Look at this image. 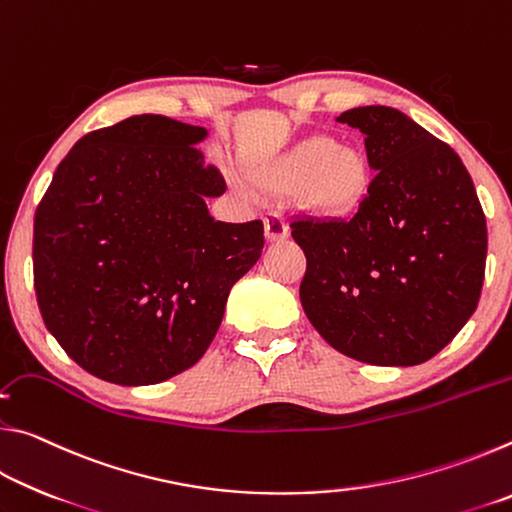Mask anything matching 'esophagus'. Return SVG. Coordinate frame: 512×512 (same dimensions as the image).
Returning a JSON list of instances; mask_svg holds the SVG:
<instances>
[{"label":"esophagus","mask_w":512,"mask_h":512,"mask_svg":"<svg viewBox=\"0 0 512 512\" xmlns=\"http://www.w3.org/2000/svg\"><path fill=\"white\" fill-rule=\"evenodd\" d=\"M264 230L268 241H282L289 237V225L284 223L280 214H268L264 219Z\"/></svg>","instance_id":"obj_1"}]
</instances>
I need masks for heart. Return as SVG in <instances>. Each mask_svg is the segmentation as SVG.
Listing matches in <instances>:
<instances>
[{"label":"heart","instance_id":"b5f03b06","mask_svg":"<svg viewBox=\"0 0 512 512\" xmlns=\"http://www.w3.org/2000/svg\"><path fill=\"white\" fill-rule=\"evenodd\" d=\"M255 183L275 196L296 194L307 210L318 214L348 216L370 194L372 167L359 146L314 135L262 164L255 171Z\"/></svg>","mask_w":512,"mask_h":512}]
</instances>
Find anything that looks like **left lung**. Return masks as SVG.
Returning a JSON list of instances; mask_svg holds the SVG:
<instances>
[{"label":"left lung","instance_id":"8db88e82","mask_svg":"<svg viewBox=\"0 0 512 512\" xmlns=\"http://www.w3.org/2000/svg\"><path fill=\"white\" fill-rule=\"evenodd\" d=\"M339 121L366 135L377 173L350 219L291 221L307 257L302 309L345 357L418 366L479 305L488 255L479 196L452 146L404 112L361 106Z\"/></svg>","mask_w":512,"mask_h":512}]
</instances>
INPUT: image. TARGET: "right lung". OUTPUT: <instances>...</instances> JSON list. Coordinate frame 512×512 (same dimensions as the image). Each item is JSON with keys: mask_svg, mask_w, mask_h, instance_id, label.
<instances>
[{"mask_svg": "<svg viewBox=\"0 0 512 512\" xmlns=\"http://www.w3.org/2000/svg\"><path fill=\"white\" fill-rule=\"evenodd\" d=\"M207 131L135 115L83 135L58 164L33 221L42 320L83 370L149 386L210 348L228 293L262 255V221H214L225 180Z\"/></svg>", "mask_w": 512, "mask_h": 512, "instance_id": "obj_1", "label": "right lung"}]
</instances>
